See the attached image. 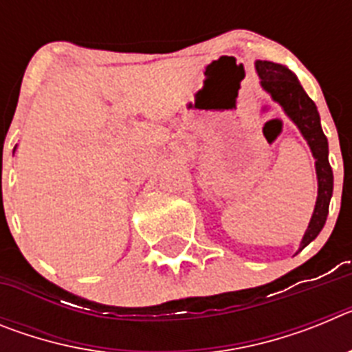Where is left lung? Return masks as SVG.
Wrapping results in <instances>:
<instances>
[{
  "mask_svg": "<svg viewBox=\"0 0 352 352\" xmlns=\"http://www.w3.org/2000/svg\"><path fill=\"white\" fill-rule=\"evenodd\" d=\"M256 70L261 77V86L272 95L273 100L282 105L285 114L296 123L316 158L317 201L307 232L301 239L300 250H303L324 227L329 199L333 194V170L328 162V139L321 129V118L317 113L316 104L305 93L298 77L287 67L273 61H256Z\"/></svg>",
  "mask_w": 352,
  "mask_h": 352,
  "instance_id": "obj_1",
  "label": "left lung"
}]
</instances>
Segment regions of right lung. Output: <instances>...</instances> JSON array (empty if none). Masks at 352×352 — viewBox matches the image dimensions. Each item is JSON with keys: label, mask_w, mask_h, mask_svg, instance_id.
<instances>
[{"label": "right lung", "mask_w": 352, "mask_h": 352, "mask_svg": "<svg viewBox=\"0 0 352 352\" xmlns=\"http://www.w3.org/2000/svg\"><path fill=\"white\" fill-rule=\"evenodd\" d=\"M14 151H15V148H14Z\"/></svg>", "instance_id": "add662e5"}]
</instances>
